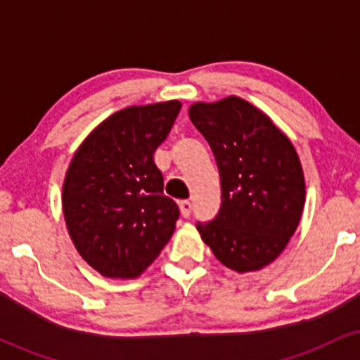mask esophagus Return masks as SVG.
Segmentation results:
<instances>
[{
  "mask_svg": "<svg viewBox=\"0 0 360 360\" xmlns=\"http://www.w3.org/2000/svg\"><path fill=\"white\" fill-rule=\"evenodd\" d=\"M179 210H181V214H183L184 218H188L189 214H191V212H193V205L189 203V201H181Z\"/></svg>",
  "mask_w": 360,
  "mask_h": 360,
  "instance_id": "esophagus-1",
  "label": "esophagus"
}]
</instances>
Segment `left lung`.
Returning <instances> with one entry per match:
<instances>
[{
  "instance_id": "8db88e82",
  "label": "left lung",
  "mask_w": 360,
  "mask_h": 360,
  "mask_svg": "<svg viewBox=\"0 0 360 360\" xmlns=\"http://www.w3.org/2000/svg\"><path fill=\"white\" fill-rule=\"evenodd\" d=\"M189 118L212 147L221 208L198 232L225 267L259 271L286 249L303 213L298 152L264 111L238 96L194 103Z\"/></svg>"
}]
</instances>
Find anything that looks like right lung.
Instances as JSON below:
<instances>
[{"instance_id": "right-lung-1", "label": "right lung", "mask_w": 360, "mask_h": 360, "mask_svg": "<svg viewBox=\"0 0 360 360\" xmlns=\"http://www.w3.org/2000/svg\"><path fill=\"white\" fill-rule=\"evenodd\" d=\"M181 110L177 100L110 115L74 154L62 186L69 237L94 271L139 278L176 230L179 208L164 196L154 152Z\"/></svg>"}]
</instances>
